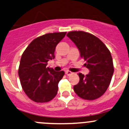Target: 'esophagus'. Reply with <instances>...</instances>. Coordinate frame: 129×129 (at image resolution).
Masks as SVG:
<instances>
[{"instance_id":"34e87169","label":"esophagus","mask_w":129,"mask_h":129,"mask_svg":"<svg viewBox=\"0 0 129 129\" xmlns=\"http://www.w3.org/2000/svg\"><path fill=\"white\" fill-rule=\"evenodd\" d=\"M73 73V72H70V71H67V72H66V74H67L68 76L71 75H72Z\"/></svg>"}]
</instances>
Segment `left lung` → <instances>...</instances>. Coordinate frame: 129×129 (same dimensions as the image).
Returning <instances> with one entry per match:
<instances>
[{"label":"left lung","instance_id":"8db88e82","mask_svg":"<svg viewBox=\"0 0 129 129\" xmlns=\"http://www.w3.org/2000/svg\"><path fill=\"white\" fill-rule=\"evenodd\" d=\"M75 44L81 57L89 70V74L78 73L80 81L73 86L80 98L94 100L103 95L110 85L114 72L111 53L100 39L92 34L82 31H73L67 34Z\"/></svg>","mask_w":129,"mask_h":129}]
</instances>
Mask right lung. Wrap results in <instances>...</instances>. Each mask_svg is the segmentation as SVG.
<instances>
[{"instance_id":"add662e5","label":"right lung","mask_w":129,"mask_h":129,"mask_svg":"<svg viewBox=\"0 0 129 129\" xmlns=\"http://www.w3.org/2000/svg\"><path fill=\"white\" fill-rule=\"evenodd\" d=\"M66 34L50 33L39 37L22 54L18 70L21 85L27 96L35 102H49L57 94L59 82L64 72H55L47 64L54 59L56 45Z\"/></svg>"}]
</instances>
